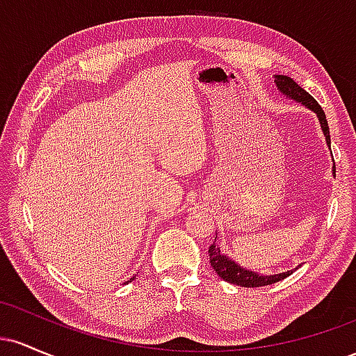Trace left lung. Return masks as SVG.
<instances>
[{
  "mask_svg": "<svg viewBox=\"0 0 356 356\" xmlns=\"http://www.w3.org/2000/svg\"><path fill=\"white\" fill-rule=\"evenodd\" d=\"M275 83L277 90H280L283 95H286L291 100L300 102V104H303L305 107H308L309 110H313V112L316 113L318 120H320L321 124L323 134H325L326 144L330 147V144H332V140H330V127H328V122H326L325 112H323V108L318 105V102L314 100L306 90L301 88L295 80L289 79V76L275 75ZM334 172H337V170H334V165H333V174ZM209 261H211L212 269L218 273L220 280L227 281V283L231 284L244 286V288H259V286L277 283V281L284 280V277H288L293 273V271H286V273H280V275H269V276L257 275L254 271H249L246 268H241L238 263H234V261L231 259V257H227L224 252H220L219 246H216V241L209 246Z\"/></svg>",
  "mask_w": 356,
  "mask_h": 356,
  "instance_id": "1",
  "label": "left lung"
}]
</instances>
